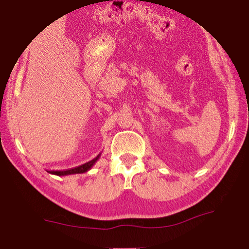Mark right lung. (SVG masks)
Segmentation results:
<instances>
[{"label": "right lung", "instance_id": "add662e5", "mask_svg": "<svg viewBox=\"0 0 249 249\" xmlns=\"http://www.w3.org/2000/svg\"><path fill=\"white\" fill-rule=\"evenodd\" d=\"M101 154L99 153L97 157L95 159H92L91 161H89L87 163H85V164H81L79 166H77V168H73V169H69V170H66V171H48L51 174H54V176H59V177H62V176H70V174H78V173H85L90 170L92 166L95 165V163L98 161V159L101 158Z\"/></svg>", "mask_w": 249, "mask_h": 249}]
</instances>
